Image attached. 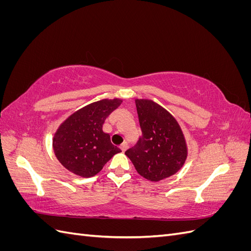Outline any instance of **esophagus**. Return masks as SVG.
<instances>
[{
    "label": "esophagus",
    "mask_w": 251,
    "mask_h": 251,
    "mask_svg": "<svg viewBox=\"0 0 251 251\" xmlns=\"http://www.w3.org/2000/svg\"><path fill=\"white\" fill-rule=\"evenodd\" d=\"M120 149H121V151H126V150L127 149V143L126 142L121 143L120 144Z\"/></svg>",
    "instance_id": "obj_1"
}]
</instances>
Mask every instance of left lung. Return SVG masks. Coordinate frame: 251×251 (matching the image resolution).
I'll return each instance as SVG.
<instances>
[{
	"instance_id": "left-lung-1",
	"label": "left lung",
	"mask_w": 251,
	"mask_h": 251,
	"mask_svg": "<svg viewBox=\"0 0 251 251\" xmlns=\"http://www.w3.org/2000/svg\"><path fill=\"white\" fill-rule=\"evenodd\" d=\"M142 135L126 151L140 176L157 182L171 177L187 157L184 135L177 120L161 105L150 100H136Z\"/></svg>"
}]
</instances>
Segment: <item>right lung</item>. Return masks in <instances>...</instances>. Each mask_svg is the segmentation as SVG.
<instances>
[{
  "label": "right lung",
  "mask_w": 251,
  "mask_h": 251,
  "mask_svg": "<svg viewBox=\"0 0 251 251\" xmlns=\"http://www.w3.org/2000/svg\"><path fill=\"white\" fill-rule=\"evenodd\" d=\"M123 102L118 98L90 103L73 113L59 126L53 137L57 160L77 176L89 178L100 173L103 165L121 150L111 142L102 125Z\"/></svg>",
  "instance_id": "1"
}]
</instances>
